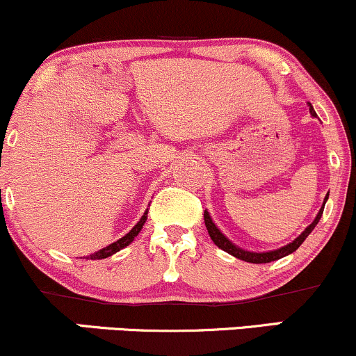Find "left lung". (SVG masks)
Wrapping results in <instances>:
<instances>
[{"label": "left lung", "mask_w": 356, "mask_h": 356, "mask_svg": "<svg viewBox=\"0 0 356 356\" xmlns=\"http://www.w3.org/2000/svg\"><path fill=\"white\" fill-rule=\"evenodd\" d=\"M308 107H309V113H312L313 117H316V112H314L313 105H312V104H308ZM328 195H330V194H326V195H325V201H323V206H321V209L318 211L316 218H314L313 222L309 224V226L306 227V229H305L303 232H301V234L298 236V238H296L295 241H291V243H289V244H286V246L280 248V249H273V251L254 252V251H248V249H243V248L236 246V244L232 243V241L227 239L226 236H224L222 232H220L219 227L216 226V224H214V220H212L211 214H209V212H207V209L204 211V222H206L207 232H209L211 239L214 241V244H216V246H218L219 249H222V251L229 252L231 256L238 257V259H241V261H246V263H254V264L271 263V261L281 259V257H284V256L291 254V252H295L296 249L300 248L301 244L305 243V239L308 238L309 234H312V231L314 229V227H316V224L320 222V219H321V214H323V209H325V204H326V201H328Z\"/></svg>", "instance_id": "1"}]
</instances>
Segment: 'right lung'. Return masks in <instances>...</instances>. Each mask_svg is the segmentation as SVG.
<instances>
[{
	"label": "right lung",
	"instance_id": "add662e5",
	"mask_svg": "<svg viewBox=\"0 0 356 356\" xmlns=\"http://www.w3.org/2000/svg\"><path fill=\"white\" fill-rule=\"evenodd\" d=\"M147 212H149V209H145L144 216H142V218L138 219V222L132 227V229L127 232L124 238H120L118 241H115V243L108 244L107 248H104V249H100V251H97V252H93V254H90L88 256L90 259H105V257L115 254V252L120 251V249H124V248L129 246V244L137 238L138 232L142 231V227H144V224H145V220H147Z\"/></svg>",
	"mask_w": 356,
	"mask_h": 356
}]
</instances>
